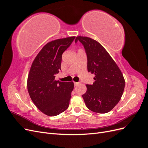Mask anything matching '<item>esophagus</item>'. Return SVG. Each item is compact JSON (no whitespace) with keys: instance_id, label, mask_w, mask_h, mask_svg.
I'll list each match as a JSON object with an SVG mask.
<instances>
[{"instance_id":"34e87169","label":"esophagus","mask_w":148,"mask_h":148,"mask_svg":"<svg viewBox=\"0 0 148 148\" xmlns=\"http://www.w3.org/2000/svg\"><path fill=\"white\" fill-rule=\"evenodd\" d=\"M74 84H75V86H77L79 84V83L78 82H74Z\"/></svg>"}]
</instances>
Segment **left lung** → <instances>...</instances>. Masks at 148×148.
Listing matches in <instances>:
<instances>
[{
	"instance_id": "8db88e82",
	"label": "left lung",
	"mask_w": 148,
	"mask_h": 148,
	"mask_svg": "<svg viewBox=\"0 0 148 148\" xmlns=\"http://www.w3.org/2000/svg\"><path fill=\"white\" fill-rule=\"evenodd\" d=\"M85 49L88 71L95 75L82 95L86 107L96 113L109 112L118 104L125 88V79L115 61L100 43L90 38L77 36Z\"/></svg>"
}]
</instances>
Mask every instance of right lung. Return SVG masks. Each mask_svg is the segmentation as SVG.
<instances>
[{"label": "right lung", "instance_id": "1", "mask_svg": "<svg viewBox=\"0 0 148 148\" xmlns=\"http://www.w3.org/2000/svg\"><path fill=\"white\" fill-rule=\"evenodd\" d=\"M75 37L59 39L48 42L34 59L27 80L31 100L42 113L56 116L69 107L73 82H60L55 79L61 70L62 53Z\"/></svg>", "mask_w": 148, "mask_h": 148}]
</instances>
